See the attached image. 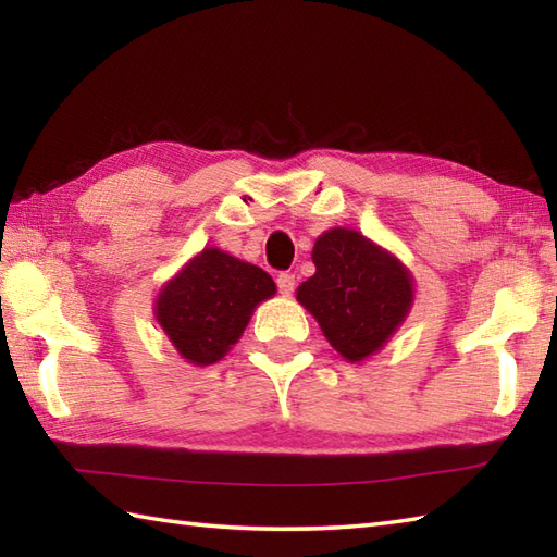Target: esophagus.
<instances>
[{
  "label": "esophagus",
  "instance_id": "obj_1",
  "mask_svg": "<svg viewBox=\"0 0 557 557\" xmlns=\"http://www.w3.org/2000/svg\"><path fill=\"white\" fill-rule=\"evenodd\" d=\"M294 287H297V277H294L292 272H280V275H277V289H280V294H285V297H289V294L294 292Z\"/></svg>",
  "mask_w": 557,
  "mask_h": 557
}]
</instances>
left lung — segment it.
I'll return each mask as SVG.
<instances>
[{"mask_svg":"<svg viewBox=\"0 0 557 557\" xmlns=\"http://www.w3.org/2000/svg\"><path fill=\"white\" fill-rule=\"evenodd\" d=\"M315 275L297 299L342 357L361 361L381 349L411 306V277L383 248L354 230H330L313 246Z\"/></svg>","mask_w":557,"mask_h":557,"instance_id":"obj_1","label":"left lung"}]
</instances>
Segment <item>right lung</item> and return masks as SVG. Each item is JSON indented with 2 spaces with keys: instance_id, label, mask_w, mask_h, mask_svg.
<instances>
[{
  "instance_id": "1",
  "label": "right lung",
  "mask_w": 557,
  "mask_h": 557,
  "mask_svg": "<svg viewBox=\"0 0 557 557\" xmlns=\"http://www.w3.org/2000/svg\"><path fill=\"white\" fill-rule=\"evenodd\" d=\"M272 294L275 282L265 270L206 248L160 292L156 315L184 359L208 366L230 351L256 306Z\"/></svg>"
}]
</instances>
